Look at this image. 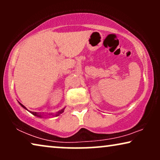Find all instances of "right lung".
Wrapping results in <instances>:
<instances>
[{
	"instance_id": "obj_1",
	"label": "right lung",
	"mask_w": 160,
	"mask_h": 160,
	"mask_svg": "<svg viewBox=\"0 0 160 160\" xmlns=\"http://www.w3.org/2000/svg\"><path fill=\"white\" fill-rule=\"evenodd\" d=\"M19 104H20V105H21V106H22L24 108L27 109V108H25V106H23V105H22V103H20V102H19ZM64 109H65V108H63V109H62V110H61V111H58V112H57V113H55V114H54V115H55V117H58V116H59V115H60V113H62L63 112V111H64ZM31 113H32V114H33L34 116H37V117H41V114H38V113H37V112H32V111H31Z\"/></svg>"
}]
</instances>
